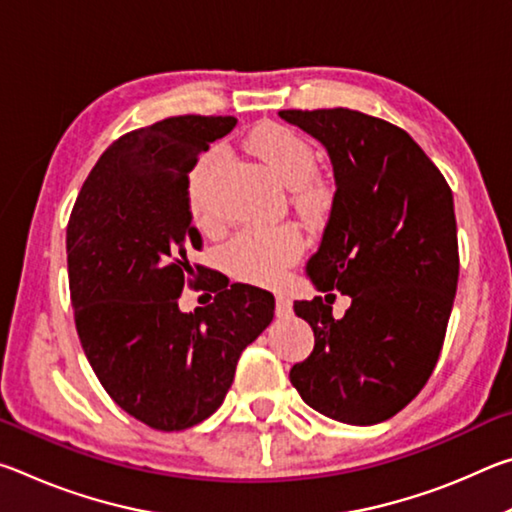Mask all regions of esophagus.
Segmentation results:
<instances>
[{
	"label": "esophagus",
	"instance_id": "1",
	"mask_svg": "<svg viewBox=\"0 0 512 512\" xmlns=\"http://www.w3.org/2000/svg\"><path fill=\"white\" fill-rule=\"evenodd\" d=\"M275 314H277V318H289L293 314V307H291V300L287 293H282V291L275 293Z\"/></svg>",
	"mask_w": 512,
	"mask_h": 512
}]
</instances>
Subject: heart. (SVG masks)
<instances>
[{
  "mask_svg": "<svg viewBox=\"0 0 512 512\" xmlns=\"http://www.w3.org/2000/svg\"><path fill=\"white\" fill-rule=\"evenodd\" d=\"M253 151L266 171L277 183L296 189L300 203L309 210H318L327 203V189L311 183L316 171V153L307 140L284 126H264L250 135ZM223 160V149H210L201 155L189 176V207L198 223L210 221V210L205 203L207 180ZM302 253V239L293 228L275 230H244L228 246V266L241 280L273 282L284 268L296 262Z\"/></svg>",
  "mask_w": 512,
  "mask_h": 512,
  "instance_id": "1",
  "label": "heart"
}]
</instances>
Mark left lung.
I'll return each instance as SVG.
<instances>
[{"instance_id":"1","label":"left lung","mask_w":512,"mask_h":512,"mask_svg":"<svg viewBox=\"0 0 512 512\" xmlns=\"http://www.w3.org/2000/svg\"><path fill=\"white\" fill-rule=\"evenodd\" d=\"M325 146L336 192L307 262L325 296L293 302L314 329V352L289 379L311 409L345 424H377L427 384L443 348L458 284L454 196L413 137L350 108L282 110Z\"/></svg>"}]
</instances>
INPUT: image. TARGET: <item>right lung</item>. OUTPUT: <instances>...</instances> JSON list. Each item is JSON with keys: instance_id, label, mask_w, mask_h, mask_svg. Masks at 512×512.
Masks as SVG:
<instances>
[{"instance_id": "right-lung-1", "label": "right lung", "mask_w": 512, "mask_h": 512, "mask_svg": "<svg viewBox=\"0 0 512 512\" xmlns=\"http://www.w3.org/2000/svg\"><path fill=\"white\" fill-rule=\"evenodd\" d=\"M235 126V117L183 115L126 133L94 164L69 216V291L85 357L121 409L160 431L210 418L241 352L273 320L271 293L241 282L198 284L214 302L178 307L194 275L187 253L201 248L189 171Z\"/></svg>"}]
</instances>
